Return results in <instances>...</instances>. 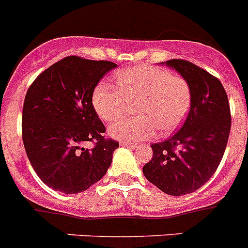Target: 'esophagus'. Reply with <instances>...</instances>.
Returning <instances> with one entry per match:
<instances>
[{"instance_id":"1","label":"esophagus","mask_w":248,"mask_h":248,"mask_svg":"<svg viewBox=\"0 0 248 248\" xmlns=\"http://www.w3.org/2000/svg\"><path fill=\"white\" fill-rule=\"evenodd\" d=\"M120 145H122V146H131V147H135L136 146L135 142L125 141V140H122V141H120Z\"/></svg>"}]
</instances>
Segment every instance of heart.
Masks as SVG:
<instances>
[{"mask_svg": "<svg viewBox=\"0 0 248 248\" xmlns=\"http://www.w3.org/2000/svg\"><path fill=\"white\" fill-rule=\"evenodd\" d=\"M119 90L99 82L92 106L106 123L119 119L134 106L136 117L118 122L109 133L117 139L140 141L155 133L170 135L185 122L192 104V87L185 77L158 66L130 67L115 75Z\"/></svg>", "mask_w": 248, "mask_h": 248, "instance_id": "b5f03b06", "label": "heart"}]
</instances>
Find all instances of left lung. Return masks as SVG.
<instances>
[{
    "label": "left lung",
    "mask_w": 248,
    "mask_h": 248,
    "mask_svg": "<svg viewBox=\"0 0 248 248\" xmlns=\"http://www.w3.org/2000/svg\"><path fill=\"white\" fill-rule=\"evenodd\" d=\"M166 65L185 77L192 87V104L176 134L152 144V158L142 172L166 194L179 197L199 189L219 167L228 145L231 112L228 94L217 77L183 59Z\"/></svg>",
    "instance_id": "1"
}]
</instances>
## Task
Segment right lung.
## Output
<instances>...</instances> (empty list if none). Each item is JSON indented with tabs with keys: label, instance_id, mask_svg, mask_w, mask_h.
<instances>
[{
	"label": "right lung",
	"instance_id": "add662e5",
	"mask_svg": "<svg viewBox=\"0 0 248 248\" xmlns=\"http://www.w3.org/2000/svg\"><path fill=\"white\" fill-rule=\"evenodd\" d=\"M114 67L112 61L66 56L29 86L22 139L31 167L47 187L75 194L88 189L108 171L119 142L106 136L92 94ZM86 142L93 147L86 149Z\"/></svg>",
	"mask_w": 248,
	"mask_h": 248
}]
</instances>
